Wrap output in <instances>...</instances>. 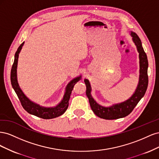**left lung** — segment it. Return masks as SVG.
<instances>
[{
    "mask_svg": "<svg viewBox=\"0 0 159 159\" xmlns=\"http://www.w3.org/2000/svg\"><path fill=\"white\" fill-rule=\"evenodd\" d=\"M131 34L133 40L135 44L137 50L139 53V63H140V75L139 81L135 92L128 100L123 103L112 105L109 107L101 106L96 103L91 95V86L89 81L85 80L86 85V95L89 99L91 109L93 113L100 118L105 119H116L127 116L132 112L139 101L145 94L148 87V78L147 74L148 60L146 53L144 51L140 38L135 32H131Z\"/></svg>",
    "mask_w": 159,
    "mask_h": 159,
    "instance_id": "left-lung-1",
    "label": "left lung"
}]
</instances>
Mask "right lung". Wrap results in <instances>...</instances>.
Wrapping results in <instances>:
<instances>
[{"instance_id":"add662e5","label":"right lung","mask_w":159,"mask_h":159,"mask_svg":"<svg viewBox=\"0 0 159 159\" xmlns=\"http://www.w3.org/2000/svg\"><path fill=\"white\" fill-rule=\"evenodd\" d=\"M24 43L25 42H22L20 45V46L18 47L17 51L15 53V56H14V60L12 66L11 73V80L12 88L14 89V91H15L18 98L21 103L22 106L28 113L44 119H53L57 117H59L63 113H64L67 109H68L71 91L74 89V85L78 82V81L80 80L81 76L74 79L68 84V86H67L66 88V91L63 100H62L61 103L59 105H57L56 107L47 108L41 107L39 105H37L34 103L32 102L31 101H30L26 97L25 94L22 93V91H21L20 88H19L16 78V68L18 54L22 49V47L24 44Z\"/></svg>"}]
</instances>
